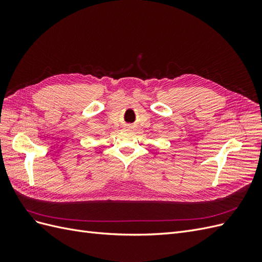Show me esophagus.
Here are the masks:
<instances>
[{
	"label": "esophagus",
	"mask_w": 262,
	"mask_h": 262,
	"mask_svg": "<svg viewBox=\"0 0 262 262\" xmlns=\"http://www.w3.org/2000/svg\"><path fill=\"white\" fill-rule=\"evenodd\" d=\"M125 128H126V130H132V129H133V126H132V125H126Z\"/></svg>",
	"instance_id": "esophagus-1"
}]
</instances>
